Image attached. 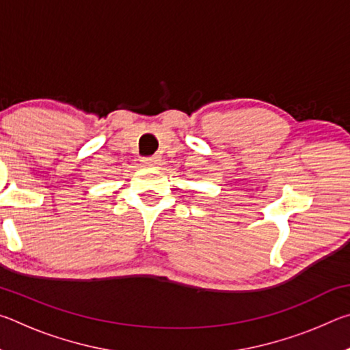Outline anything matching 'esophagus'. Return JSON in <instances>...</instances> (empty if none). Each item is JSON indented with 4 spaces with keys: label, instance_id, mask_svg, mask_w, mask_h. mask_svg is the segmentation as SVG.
<instances>
[{
    "label": "esophagus",
    "instance_id": "34e87169",
    "mask_svg": "<svg viewBox=\"0 0 350 350\" xmlns=\"http://www.w3.org/2000/svg\"><path fill=\"white\" fill-rule=\"evenodd\" d=\"M159 162H161V159H159L157 156L142 159V165H144V167H156V165H159Z\"/></svg>",
    "mask_w": 350,
    "mask_h": 350
}]
</instances>
